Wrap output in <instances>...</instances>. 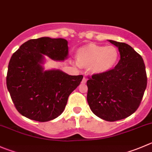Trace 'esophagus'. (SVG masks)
<instances>
[{"instance_id": "obj_1", "label": "esophagus", "mask_w": 152, "mask_h": 152, "mask_svg": "<svg viewBox=\"0 0 152 152\" xmlns=\"http://www.w3.org/2000/svg\"><path fill=\"white\" fill-rule=\"evenodd\" d=\"M87 80H88V79H87V78H85V77H84L83 78V79H82V83L83 84H85L87 82Z\"/></svg>"}]
</instances>
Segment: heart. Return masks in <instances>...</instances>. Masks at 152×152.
<instances>
[{"instance_id":"1","label":"heart","mask_w":152,"mask_h":152,"mask_svg":"<svg viewBox=\"0 0 152 152\" xmlns=\"http://www.w3.org/2000/svg\"><path fill=\"white\" fill-rule=\"evenodd\" d=\"M119 53L113 46L91 45L80 48L77 52V62L80 66L89 67L91 73L101 74L110 71L116 65Z\"/></svg>"}]
</instances>
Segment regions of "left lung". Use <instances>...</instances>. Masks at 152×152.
<instances>
[{"mask_svg": "<svg viewBox=\"0 0 152 152\" xmlns=\"http://www.w3.org/2000/svg\"><path fill=\"white\" fill-rule=\"evenodd\" d=\"M119 50L120 59L113 69L93 75L87 82V100L93 113L109 122L134 113L147 85L143 59L130 45L107 40Z\"/></svg>", "mask_w": 152, "mask_h": 152, "instance_id": "8db88e82", "label": "left lung"}]
</instances>
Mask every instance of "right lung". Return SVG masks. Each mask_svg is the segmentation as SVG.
Instances as JSON below:
<instances>
[{
  "label": "right lung",
  "mask_w": 152,
  "mask_h": 152,
  "mask_svg": "<svg viewBox=\"0 0 152 152\" xmlns=\"http://www.w3.org/2000/svg\"><path fill=\"white\" fill-rule=\"evenodd\" d=\"M67 41L42 37L23 43L12 56L7 86L18 111L30 120L48 122L61 115L70 94L82 75L70 76L59 69L45 70V56L53 61L68 58Z\"/></svg>",
  "instance_id": "add662e5"
}]
</instances>
